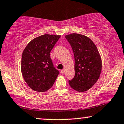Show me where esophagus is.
Instances as JSON below:
<instances>
[{
  "mask_svg": "<svg viewBox=\"0 0 124 124\" xmlns=\"http://www.w3.org/2000/svg\"><path fill=\"white\" fill-rule=\"evenodd\" d=\"M65 70H64V69H63V70H61V73H65Z\"/></svg>",
  "mask_w": 124,
  "mask_h": 124,
  "instance_id": "obj_1",
  "label": "esophagus"
}]
</instances>
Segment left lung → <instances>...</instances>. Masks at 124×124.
Masks as SVG:
<instances>
[{
  "label": "left lung",
  "instance_id": "obj_1",
  "mask_svg": "<svg viewBox=\"0 0 124 124\" xmlns=\"http://www.w3.org/2000/svg\"><path fill=\"white\" fill-rule=\"evenodd\" d=\"M75 57V75L69 80L70 87L82 92L91 88L99 79L102 62L96 45L87 36L78 33L66 35Z\"/></svg>",
  "mask_w": 124,
  "mask_h": 124
}]
</instances>
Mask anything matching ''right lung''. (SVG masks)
Here are the masks:
<instances>
[{
  "label": "right lung",
  "mask_w": 124,
  "mask_h": 124,
  "mask_svg": "<svg viewBox=\"0 0 124 124\" xmlns=\"http://www.w3.org/2000/svg\"><path fill=\"white\" fill-rule=\"evenodd\" d=\"M60 38V35H41L31 41L24 49L21 70L25 81L33 91L44 92L49 89L59 74L50 52Z\"/></svg>",
  "instance_id": "right-lung-1"
}]
</instances>
